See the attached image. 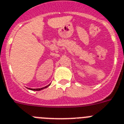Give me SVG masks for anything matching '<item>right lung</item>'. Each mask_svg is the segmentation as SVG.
Instances as JSON below:
<instances>
[{
  "label": "right lung",
  "mask_w": 124,
  "mask_h": 124,
  "mask_svg": "<svg viewBox=\"0 0 124 124\" xmlns=\"http://www.w3.org/2000/svg\"><path fill=\"white\" fill-rule=\"evenodd\" d=\"M49 85H50V84H49V85H47V86H46V87H45L40 88V89H31V90H36V91H39V90H42V89H45V88H47V87H49Z\"/></svg>",
  "instance_id": "add662e5"
}]
</instances>
